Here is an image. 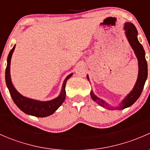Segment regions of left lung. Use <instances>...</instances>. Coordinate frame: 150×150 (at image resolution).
<instances>
[{
	"label": "left lung",
	"instance_id": "1",
	"mask_svg": "<svg viewBox=\"0 0 150 150\" xmlns=\"http://www.w3.org/2000/svg\"><path fill=\"white\" fill-rule=\"evenodd\" d=\"M124 30H125V35L128 38V42L131 45V48L134 51L136 56L137 57L139 63V74L138 78H137V83L134 86L133 90L130 92L126 96V97L122 101L120 105L116 108V110H122V109L127 108L132 105L139 97L140 96L142 91H143L144 86L145 82L147 78L148 69H147V63H146V59H145V51L144 50L143 46L139 43L137 38V30L136 27L130 22H126L124 25ZM88 80H89L88 76L87 75ZM91 96L94 102H96L98 104L102 106V107L108 110H114L113 107H110L108 104L106 103L102 99H99L93 93V92L91 91Z\"/></svg>",
	"mask_w": 150,
	"mask_h": 150
}]
</instances>
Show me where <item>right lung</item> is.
Instances as JSON below:
<instances>
[{
	"label": "right lung",
	"instance_id": "1",
	"mask_svg": "<svg viewBox=\"0 0 150 150\" xmlns=\"http://www.w3.org/2000/svg\"><path fill=\"white\" fill-rule=\"evenodd\" d=\"M15 46L13 47L8 54L7 58V66L6 69V83L9 93L16 105L26 114L38 117H44L52 115L63 103L66 97L65 86L67 81L72 76V73L68 75L64 79L59 96L56 99L47 102H40L38 100L25 97L19 93L12 84L10 75V64L12 54L14 51Z\"/></svg>",
	"mask_w": 150,
	"mask_h": 150
}]
</instances>
